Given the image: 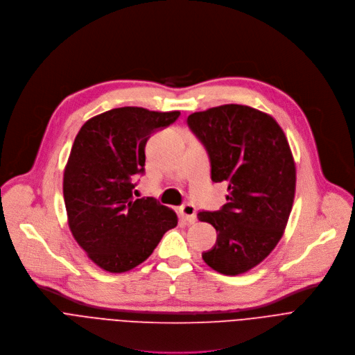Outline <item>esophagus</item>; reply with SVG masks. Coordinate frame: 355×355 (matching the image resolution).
Here are the masks:
<instances>
[{
  "instance_id": "esophagus-1",
  "label": "esophagus",
  "mask_w": 355,
  "mask_h": 355,
  "mask_svg": "<svg viewBox=\"0 0 355 355\" xmlns=\"http://www.w3.org/2000/svg\"><path fill=\"white\" fill-rule=\"evenodd\" d=\"M180 212L183 218L189 223V224H193L196 220H197V214H196V207L194 204L191 202H186L180 207Z\"/></svg>"
}]
</instances>
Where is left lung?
I'll use <instances>...</instances> for the list:
<instances>
[{
	"label": "left lung",
	"mask_w": 355,
	"mask_h": 355,
	"mask_svg": "<svg viewBox=\"0 0 355 355\" xmlns=\"http://www.w3.org/2000/svg\"><path fill=\"white\" fill-rule=\"evenodd\" d=\"M187 124L208 154L211 180L230 190L221 209L197 214L217 231L202 260L225 275L246 272L271 253L288 223L297 172L287 137L270 114L243 105L196 112Z\"/></svg>",
	"instance_id": "1"
}]
</instances>
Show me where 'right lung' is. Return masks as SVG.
Listing matches in <instances>:
<instances>
[{
  "instance_id": "1",
  "label": "right lung",
  "mask_w": 355,
  "mask_h": 355,
  "mask_svg": "<svg viewBox=\"0 0 355 355\" xmlns=\"http://www.w3.org/2000/svg\"><path fill=\"white\" fill-rule=\"evenodd\" d=\"M180 112L117 107L89 119L78 131L64 171L68 225L88 257L109 272L147 260L164 234L178 225L176 212L155 198L132 197L144 173L151 134Z\"/></svg>"
}]
</instances>
